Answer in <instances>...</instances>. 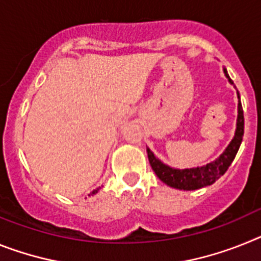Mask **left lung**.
Listing matches in <instances>:
<instances>
[{
  "label": "left lung",
  "mask_w": 261,
  "mask_h": 261,
  "mask_svg": "<svg viewBox=\"0 0 261 261\" xmlns=\"http://www.w3.org/2000/svg\"><path fill=\"white\" fill-rule=\"evenodd\" d=\"M223 72H225V76L227 77L228 83L231 85H234L232 80L228 76L226 68H223ZM237 94L239 101H238V118L235 135L230 142V144L226 147L225 151L215 160H213V162L207 163L205 165H201V167H193V168H172L169 165L164 164L160 159L156 158L152 151L147 147V155H148L149 164L152 167L156 176L164 184L180 190H196L214 184L221 176L225 174V172L227 171L232 160L235 159V155H237L238 149H239L240 144H242V140H243L244 134L243 109H242V103H240L239 92H237Z\"/></svg>",
  "instance_id": "1"
}]
</instances>
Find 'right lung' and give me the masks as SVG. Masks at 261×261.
I'll use <instances>...</instances> for the list:
<instances>
[{
  "mask_svg": "<svg viewBox=\"0 0 261 261\" xmlns=\"http://www.w3.org/2000/svg\"><path fill=\"white\" fill-rule=\"evenodd\" d=\"M97 192H98V189H96V190H93V192H92V194H96V193H97Z\"/></svg>",
  "mask_w": 261,
  "mask_h": 261,
  "instance_id": "right-lung-1",
  "label": "right lung"
}]
</instances>
